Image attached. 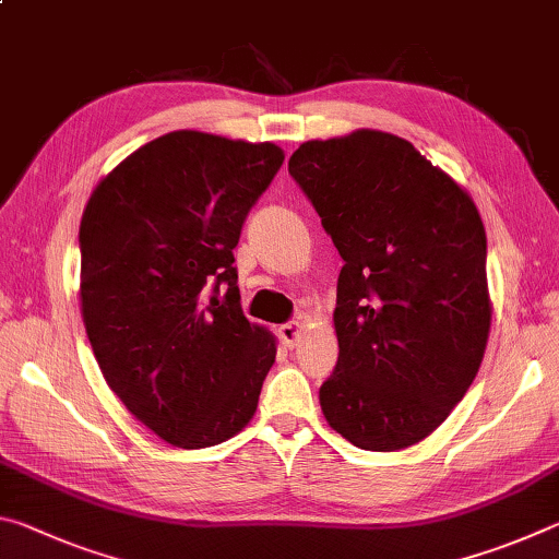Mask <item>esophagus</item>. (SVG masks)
I'll return each mask as SVG.
<instances>
[{
  "instance_id": "1",
  "label": "esophagus",
  "mask_w": 559,
  "mask_h": 559,
  "mask_svg": "<svg viewBox=\"0 0 559 559\" xmlns=\"http://www.w3.org/2000/svg\"><path fill=\"white\" fill-rule=\"evenodd\" d=\"M300 333H302V323H300V320H290V323L278 328V335H281V340H283V343H286L288 347L298 343Z\"/></svg>"
}]
</instances>
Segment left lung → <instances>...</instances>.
Instances as JSON below:
<instances>
[{
	"instance_id": "left-lung-1",
	"label": "left lung",
	"mask_w": 559,
	"mask_h": 559,
	"mask_svg": "<svg viewBox=\"0 0 559 559\" xmlns=\"http://www.w3.org/2000/svg\"><path fill=\"white\" fill-rule=\"evenodd\" d=\"M288 173L345 261L340 355L320 409L365 451L414 447L447 421L484 362L493 302L476 204L409 140L382 130L308 140Z\"/></svg>"
}]
</instances>
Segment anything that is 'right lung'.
Returning a JSON list of instances; mask_svg holds the SVG:
<instances>
[{"instance_id": "obj_1", "label": "right lung", "mask_w": 559, "mask_h": 559, "mask_svg": "<svg viewBox=\"0 0 559 559\" xmlns=\"http://www.w3.org/2000/svg\"><path fill=\"white\" fill-rule=\"evenodd\" d=\"M283 159L273 143L175 130L100 177L83 210L79 298L93 355L128 412L177 449L249 427L276 362V335L241 313L231 263Z\"/></svg>"}]
</instances>
